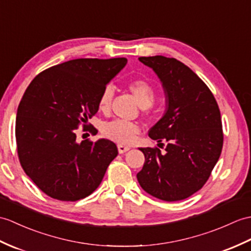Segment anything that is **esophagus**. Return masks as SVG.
<instances>
[{"mask_svg": "<svg viewBox=\"0 0 251 251\" xmlns=\"http://www.w3.org/2000/svg\"><path fill=\"white\" fill-rule=\"evenodd\" d=\"M118 150H119V153H120V154H124V153L127 152V151H129L130 149L128 148V147H125V145L119 144V145H118Z\"/></svg>", "mask_w": 251, "mask_h": 251, "instance_id": "esophagus-1", "label": "esophagus"}]
</instances>
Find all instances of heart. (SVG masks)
Returning a JSON list of instances; mask_svg holds the SVG:
<instances>
[{
	"label": "heart",
	"mask_w": 251,
	"mask_h": 251,
	"mask_svg": "<svg viewBox=\"0 0 251 251\" xmlns=\"http://www.w3.org/2000/svg\"><path fill=\"white\" fill-rule=\"evenodd\" d=\"M130 92L136 97L137 101L142 108H149L153 103L156 91L153 85L144 80H133L128 85ZM113 97V89L111 86H106L101 92L98 99V108L100 111L106 112L110 109ZM101 131L104 137L113 140L122 144H129L135 141L140 127L136 123L124 120H114L103 124Z\"/></svg>",
	"instance_id": "obj_1"
}]
</instances>
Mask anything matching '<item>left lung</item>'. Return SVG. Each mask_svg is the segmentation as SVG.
Masks as SVG:
<instances>
[{"label": "left lung", "mask_w": 251, "mask_h": 251, "mask_svg": "<svg viewBox=\"0 0 251 251\" xmlns=\"http://www.w3.org/2000/svg\"><path fill=\"white\" fill-rule=\"evenodd\" d=\"M139 61L153 69L165 92V113L149 136L157 142L166 141L167 147L164 153L159 149H139L145 161L137 174L138 182L157 199L184 200L203 187L221 154L224 135L218 104L206 84L182 62L162 55L141 56Z\"/></svg>", "instance_id": "obj_1"}]
</instances>
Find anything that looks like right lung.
I'll return each mask as SVG.
<instances>
[{
	"instance_id": "obj_1",
	"label": "right lung",
	"mask_w": 251,
	"mask_h": 251,
	"mask_svg": "<svg viewBox=\"0 0 251 251\" xmlns=\"http://www.w3.org/2000/svg\"><path fill=\"white\" fill-rule=\"evenodd\" d=\"M126 64L125 57L72 60L27 86L17 111V149L23 170L47 196L77 201L100 185L118 148L108 139L79 142L75 129L96 114L101 92Z\"/></svg>"
}]
</instances>
